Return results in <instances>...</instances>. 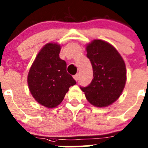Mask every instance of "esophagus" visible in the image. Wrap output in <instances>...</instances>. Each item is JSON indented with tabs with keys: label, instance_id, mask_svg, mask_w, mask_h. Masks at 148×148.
<instances>
[{
	"label": "esophagus",
	"instance_id": "1",
	"mask_svg": "<svg viewBox=\"0 0 148 148\" xmlns=\"http://www.w3.org/2000/svg\"><path fill=\"white\" fill-rule=\"evenodd\" d=\"M74 79L76 80V81H78V79H79V74H75V75L74 76Z\"/></svg>",
	"mask_w": 148,
	"mask_h": 148
}]
</instances>
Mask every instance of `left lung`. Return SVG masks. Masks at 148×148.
I'll return each instance as SVG.
<instances>
[{
  "label": "left lung",
  "mask_w": 148,
  "mask_h": 148,
  "mask_svg": "<svg viewBox=\"0 0 148 148\" xmlns=\"http://www.w3.org/2000/svg\"><path fill=\"white\" fill-rule=\"evenodd\" d=\"M86 56L93 69V79L80 87L88 102L104 107L115 102L126 83V66L117 49L102 40L95 39L86 46Z\"/></svg>",
  "instance_id": "left-lung-1"
}]
</instances>
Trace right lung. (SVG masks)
<instances>
[{"label":"right lung","instance_id":"obj_1","mask_svg":"<svg viewBox=\"0 0 148 148\" xmlns=\"http://www.w3.org/2000/svg\"><path fill=\"white\" fill-rule=\"evenodd\" d=\"M61 46L49 43L38 52L28 74L31 94L37 102L53 108L63 101L76 81L66 71V63L59 58Z\"/></svg>","mask_w":148,"mask_h":148}]
</instances>
